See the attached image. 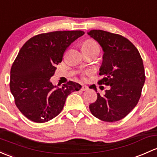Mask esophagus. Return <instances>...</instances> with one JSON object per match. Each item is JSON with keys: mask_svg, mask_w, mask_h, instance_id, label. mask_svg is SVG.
<instances>
[{"mask_svg": "<svg viewBox=\"0 0 157 157\" xmlns=\"http://www.w3.org/2000/svg\"><path fill=\"white\" fill-rule=\"evenodd\" d=\"M88 90V86H82L81 87V91H86V90Z\"/></svg>", "mask_w": 157, "mask_h": 157, "instance_id": "1", "label": "esophagus"}]
</instances>
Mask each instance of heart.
Here are the masks:
<instances>
[{"mask_svg":"<svg viewBox=\"0 0 157 157\" xmlns=\"http://www.w3.org/2000/svg\"><path fill=\"white\" fill-rule=\"evenodd\" d=\"M82 49H88V50H96L99 52L100 47L98 43L92 39L86 40L84 41L82 45Z\"/></svg>","mask_w":157,"mask_h":157,"instance_id":"heart-1","label":"heart"}]
</instances>
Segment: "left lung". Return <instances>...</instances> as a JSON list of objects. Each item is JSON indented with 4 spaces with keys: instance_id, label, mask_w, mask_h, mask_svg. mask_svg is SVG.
Instances as JSON below:
<instances>
[{
    "instance_id": "obj_1",
    "label": "left lung",
    "mask_w": 157,
    "mask_h": 157,
    "mask_svg": "<svg viewBox=\"0 0 157 157\" xmlns=\"http://www.w3.org/2000/svg\"><path fill=\"white\" fill-rule=\"evenodd\" d=\"M87 34L104 51L99 70L102 79L98 83L110 86L104 95L97 93V100L90 105V110L102 121H118L128 115L140 99L145 82L142 59L132 43L120 34L102 30H91Z\"/></svg>"
}]
</instances>
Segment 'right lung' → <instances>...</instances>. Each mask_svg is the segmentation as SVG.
<instances>
[{
  "label": "right lung",
  "instance_id": "obj_1",
  "mask_svg": "<svg viewBox=\"0 0 157 157\" xmlns=\"http://www.w3.org/2000/svg\"><path fill=\"white\" fill-rule=\"evenodd\" d=\"M83 34L82 31L44 33L22 46L11 67L10 89L25 117L38 123L52 120L62 110L67 95L81 89L73 81L59 88L50 78L67 47Z\"/></svg>",
  "mask_w": 157,
  "mask_h": 157
}]
</instances>
